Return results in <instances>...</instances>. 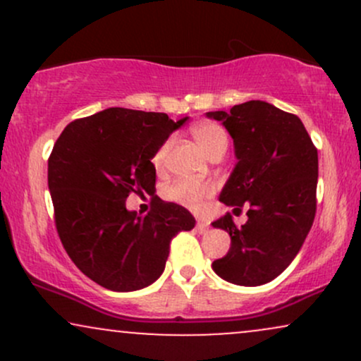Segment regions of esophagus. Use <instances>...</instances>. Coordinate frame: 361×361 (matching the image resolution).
I'll use <instances>...</instances> for the list:
<instances>
[{
    "instance_id": "1",
    "label": "esophagus",
    "mask_w": 361,
    "mask_h": 361,
    "mask_svg": "<svg viewBox=\"0 0 361 361\" xmlns=\"http://www.w3.org/2000/svg\"><path fill=\"white\" fill-rule=\"evenodd\" d=\"M197 229H198V233H207V231H209V224L204 222V221H198L197 222Z\"/></svg>"
}]
</instances>
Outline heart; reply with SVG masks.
<instances>
[{"label": "heart", "instance_id": "heart-1", "mask_svg": "<svg viewBox=\"0 0 361 361\" xmlns=\"http://www.w3.org/2000/svg\"><path fill=\"white\" fill-rule=\"evenodd\" d=\"M190 132H192L193 139L197 140V144L200 146L202 151L205 152L207 156H212L215 152L224 151L226 152L227 144H229V139H227V132L221 123L212 122V120H200V122H195L192 127H190ZM169 149V140L163 144L156 151V154L152 156V164L154 168H163L164 159H166ZM214 192V185L210 181L204 180H178L175 183H171L166 188L168 198L178 202V204L192 207V209H197L202 202L205 200L207 197H210Z\"/></svg>", "mask_w": 361, "mask_h": 361}]
</instances>
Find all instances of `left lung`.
Listing matches in <instances>:
<instances>
[{
    "label": "left lung",
    "mask_w": 361,
    "mask_h": 361,
    "mask_svg": "<svg viewBox=\"0 0 361 361\" xmlns=\"http://www.w3.org/2000/svg\"><path fill=\"white\" fill-rule=\"evenodd\" d=\"M207 117L227 128L238 157L219 200L234 210L250 204L241 227L231 214L212 222L231 235L229 251L212 268L235 285L268 283L292 263L312 227L317 149L297 115L267 102L251 100Z\"/></svg>",
    "instance_id": "8db88e82"
}]
</instances>
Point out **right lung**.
<instances>
[{
    "mask_svg": "<svg viewBox=\"0 0 361 361\" xmlns=\"http://www.w3.org/2000/svg\"><path fill=\"white\" fill-rule=\"evenodd\" d=\"M188 117L106 109L66 126L49 157V190L62 246L88 279L134 292L164 271L169 243L195 227L185 207L152 197L147 215L127 210L128 193L156 192L152 156Z\"/></svg>",
    "mask_w": 361,
    "mask_h": 361,
    "instance_id": "1",
    "label": "right lung"
}]
</instances>
